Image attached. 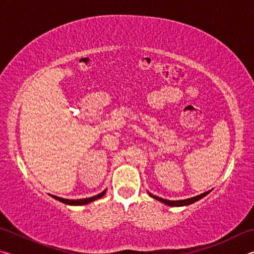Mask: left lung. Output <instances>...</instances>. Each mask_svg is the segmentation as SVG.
I'll return each mask as SVG.
<instances>
[{
	"instance_id": "8db88e82",
	"label": "left lung",
	"mask_w": 254,
	"mask_h": 254,
	"mask_svg": "<svg viewBox=\"0 0 254 254\" xmlns=\"http://www.w3.org/2000/svg\"><path fill=\"white\" fill-rule=\"evenodd\" d=\"M208 192H209V191H206V192H204V194H200V195H198V196L191 197V198H187V199H183V200H168V199H163V198H161V197H158V196H154V195H152V194H150V192H149V195L151 196V197H153V198L160 200L161 203L166 204V205H169V206H185V205H190V204H192V203H195V201L199 200L200 198H203L204 196L207 195Z\"/></svg>"
}]
</instances>
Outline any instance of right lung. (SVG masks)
<instances>
[{
	"label": "right lung",
	"instance_id": "1",
	"mask_svg": "<svg viewBox=\"0 0 254 254\" xmlns=\"http://www.w3.org/2000/svg\"><path fill=\"white\" fill-rule=\"evenodd\" d=\"M105 192H106V190L102 191L101 194H98L96 196L89 197V198H83V199H66V198H62V197H58V196H53V197L56 199H58L59 201H62V203H65L68 205H85V204L91 203V201H93V200L101 198V197L105 195Z\"/></svg>",
	"mask_w": 254,
	"mask_h": 254
}]
</instances>
